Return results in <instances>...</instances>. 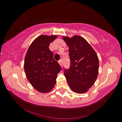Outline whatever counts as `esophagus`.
I'll return each mask as SVG.
<instances>
[{
  "mask_svg": "<svg viewBox=\"0 0 122 122\" xmlns=\"http://www.w3.org/2000/svg\"><path fill=\"white\" fill-rule=\"evenodd\" d=\"M58 64L60 65V66H62V61H61V60H59V61H58Z\"/></svg>",
  "mask_w": 122,
  "mask_h": 122,
  "instance_id": "obj_1",
  "label": "esophagus"
}]
</instances>
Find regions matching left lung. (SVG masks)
<instances>
[{
  "instance_id": "8db88e82",
  "label": "left lung",
  "mask_w": 122,
  "mask_h": 122,
  "mask_svg": "<svg viewBox=\"0 0 122 122\" xmlns=\"http://www.w3.org/2000/svg\"><path fill=\"white\" fill-rule=\"evenodd\" d=\"M63 40L69 47L71 60L69 69H65L64 76L72 91L85 93L97 79L99 65L97 54L81 36H64Z\"/></svg>"
}]
</instances>
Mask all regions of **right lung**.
<instances>
[{"instance_id": "obj_1", "label": "right lung", "mask_w": 122, "mask_h": 122, "mask_svg": "<svg viewBox=\"0 0 122 122\" xmlns=\"http://www.w3.org/2000/svg\"><path fill=\"white\" fill-rule=\"evenodd\" d=\"M56 35H41L33 41L25 58L24 69L27 79L36 90L47 93L54 88L61 66L54 60L49 48Z\"/></svg>"}]
</instances>
